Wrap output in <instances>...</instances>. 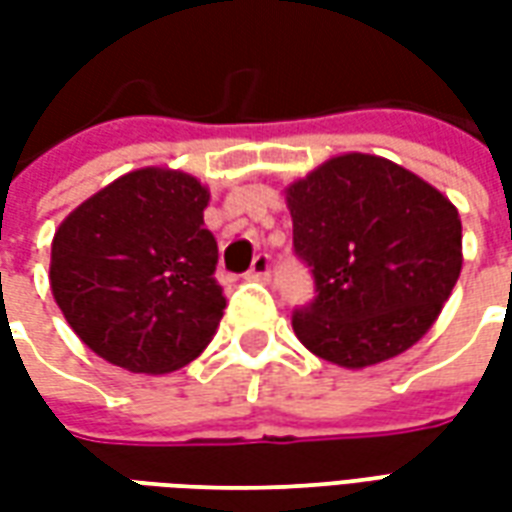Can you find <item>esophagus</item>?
Segmentation results:
<instances>
[{
	"label": "esophagus",
	"instance_id": "obj_1",
	"mask_svg": "<svg viewBox=\"0 0 512 512\" xmlns=\"http://www.w3.org/2000/svg\"><path fill=\"white\" fill-rule=\"evenodd\" d=\"M246 277L257 279V282H266V279L271 277V260H268V255H257Z\"/></svg>",
	"mask_w": 512,
	"mask_h": 512
}]
</instances>
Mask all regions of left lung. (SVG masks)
Segmentation results:
<instances>
[{"mask_svg": "<svg viewBox=\"0 0 512 512\" xmlns=\"http://www.w3.org/2000/svg\"><path fill=\"white\" fill-rule=\"evenodd\" d=\"M285 202L318 285L293 315L307 351L362 370L428 334L463 266L461 216L436 186L389 158L343 153L288 183Z\"/></svg>", "mask_w": 512, "mask_h": 512, "instance_id": "1", "label": "left lung"}]
</instances>
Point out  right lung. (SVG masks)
Returning <instances> with one entry per match:
<instances>
[{
	"label": "right lung",
	"mask_w": 512,
	"mask_h": 512,
	"mask_svg": "<svg viewBox=\"0 0 512 512\" xmlns=\"http://www.w3.org/2000/svg\"><path fill=\"white\" fill-rule=\"evenodd\" d=\"M211 191L169 167L131 169L73 208L51 241L57 307L93 354L164 376L208 348L224 315Z\"/></svg>",
	"instance_id": "add662e5"
}]
</instances>
